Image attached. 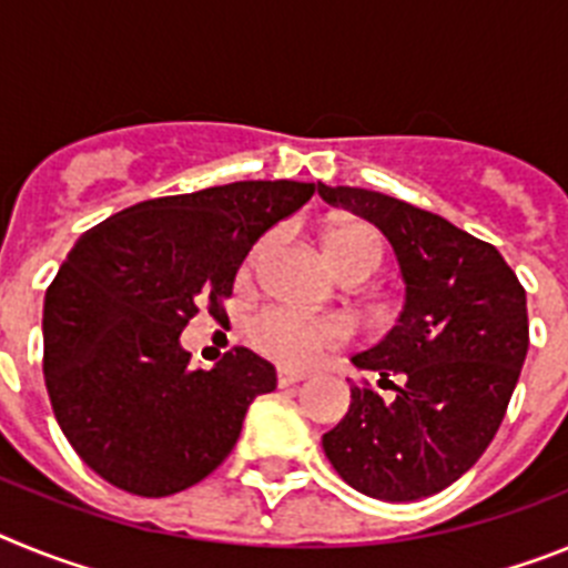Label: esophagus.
<instances>
[{
	"instance_id": "34e87169",
	"label": "esophagus",
	"mask_w": 568,
	"mask_h": 568,
	"mask_svg": "<svg viewBox=\"0 0 568 568\" xmlns=\"http://www.w3.org/2000/svg\"><path fill=\"white\" fill-rule=\"evenodd\" d=\"M307 378V373H298V369H278V386L284 389V386H295L298 381Z\"/></svg>"
}]
</instances>
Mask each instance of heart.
Here are the masks:
<instances>
[{
  "mask_svg": "<svg viewBox=\"0 0 568 568\" xmlns=\"http://www.w3.org/2000/svg\"><path fill=\"white\" fill-rule=\"evenodd\" d=\"M324 250L346 284H361L378 275L386 258L384 235L366 222H335L324 233ZM247 333L255 349L287 366L313 364L321 353L346 341V327L341 321L310 318L281 307L253 315Z\"/></svg>",
  "mask_w": 568,
  "mask_h": 568,
  "instance_id": "heart-1",
  "label": "heart"
}]
</instances>
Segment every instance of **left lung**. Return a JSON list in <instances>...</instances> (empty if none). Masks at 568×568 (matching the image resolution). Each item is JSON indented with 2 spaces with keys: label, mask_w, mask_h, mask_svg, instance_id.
<instances>
[{
  "label": "left lung",
  "mask_w": 568,
  "mask_h": 568,
  "mask_svg": "<svg viewBox=\"0 0 568 568\" xmlns=\"http://www.w3.org/2000/svg\"><path fill=\"white\" fill-rule=\"evenodd\" d=\"M318 195L389 239L406 284L395 327L353 355L393 386L395 400L353 386L349 413L321 444L341 478L369 498H429L471 469L498 433L529 349L526 290L491 244L429 210L321 182Z\"/></svg>",
  "instance_id": "left-lung-1"
}]
</instances>
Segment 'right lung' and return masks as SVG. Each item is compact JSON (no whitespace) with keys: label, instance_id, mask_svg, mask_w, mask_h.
<instances>
[{"label":"right lung","instance_id":"right-lung-1","mask_svg":"<svg viewBox=\"0 0 568 568\" xmlns=\"http://www.w3.org/2000/svg\"><path fill=\"white\" fill-rule=\"evenodd\" d=\"M315 184L233 182L164 195L82 235L44 293V386L64 438L99 478L164 498L233 453L275 366L233 346L190 369L179 335L207 304L222 313L241 261Z\"/></svg>","mask_w":568,"mask_h":568}]
</instances>
